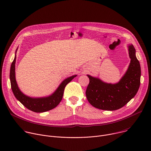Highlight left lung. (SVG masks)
Returning a JSON list of instances; mask_svg holds the SVG:
<instances>
[{"label":"left lung","instance_id":"obj_1","mask_svg":"<svg viewBox=\"0 0 151 151\" xmlns=\"http://www.w3.org/2000/svg\"><path fill=\"white\" fill-rule=\"evenodd\" d=\"M128 53L131 59L130 65L118 83H107L87 75L90 83L85 94L93 106L101 110L115 111L124 106L136 96L140 84V65L133 45L128 46Z\"/></svg>","mask_w":151,"mask_h":151}]
</instances>
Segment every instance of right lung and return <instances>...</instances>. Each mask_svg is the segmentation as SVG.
I'll list each match as a JSON object with an SVG mask.
<instances>
[{
	"label": "right lung",
	"instance_id": "1",
	"mask_svg": "<svg viewBox=\"0 0 151 151\" xmlns=\"http://www.w3.org/2000/svg\"><path fill=\"white\" fill-rule=\"evenodd\" d=\"M17 50L16 52H17ZM16 60V55L13 60L10 69V81L12 92L16 99L23 104L28 109L37 113L44 112L50 111L58 106L62 100L64 90L66 85L70 82L77 75H73L64 79L59 85L55 91L51 96L46 97L32 98L24 95L19 89L15 79V64Z\"/></svg>",
	"mask_w": 151,
	"mask_h": 151
}]
</instances>
